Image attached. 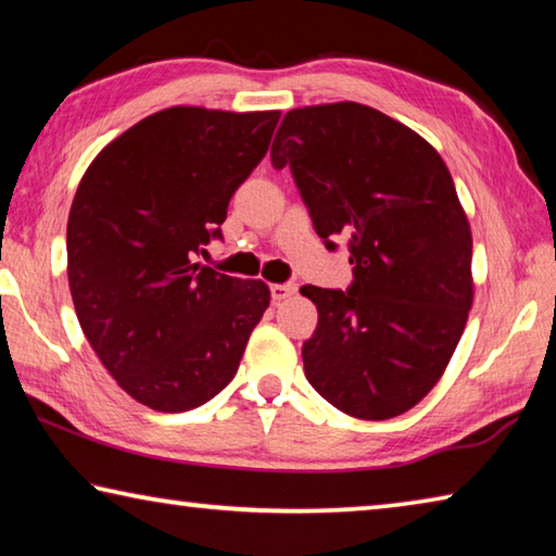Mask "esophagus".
Returning <instances> with one entry per match:
<instances>
[{
  "instance_id": "34e87169",
  "label": "esophagus",
  "mask_w": 556,
  "mask_h": 556,
  "mask_svg": "<svg viewBox=\"0 0 556 556\" xmlns=\"http://www.w3.org/2000/svg\"><path fill=\"white\" fill-rule=\"evenodd\" d=\"M296 289H299V287L294 285V281H287V285H271V287H269L271 299H275V301H285V299H289V296H294Z\"/></svg>"
}]
</instances>
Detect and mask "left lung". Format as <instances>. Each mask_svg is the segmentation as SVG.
<instances>
[{
  "instance_id": "8db88e82",
  "label": "left lung",
  "mask_w": 556,
  "mask_h": 556,
  "mask_svg": "<svg viewBox=\"0 0 556 556\" xmlns=\"http://www.w3.org/2000/svg\"><path fill=\"white\" fill-rule=\"evenodd\" d=\"M326 248L351 242L353 287H301L318 308L301 348L312 388L357 419L412 409L441 380L473 306V238L444 159L361 102L289 110L271 144Z\"/></svg>"
}]
</instances>
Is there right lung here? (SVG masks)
Wrapping results in <instances>:
<instances>
[{
	"mask_svg": "<svg viewBox=\"0 0 556 556\" xmlns=\"http://www.w3.org/2000/svg\"><path fill=\"white\" fill-rule=\"evenodd\" d=\"M279 110H159L92 159L71 205L68 285L92 351L131 400L186 412L238 372L269 306L262 279L193 257L267 154Z\"/></svg>",
	"mask_w": 556,
	"mask_h": 556,
	"instance_id": "add662e5",
	"label": "right lung"
}]
</instances>
